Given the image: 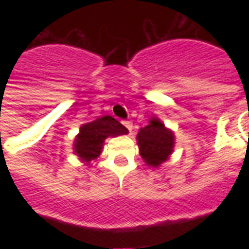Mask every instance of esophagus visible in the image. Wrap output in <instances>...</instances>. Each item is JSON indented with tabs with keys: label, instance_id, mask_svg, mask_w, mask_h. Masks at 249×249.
Segmentation results:
<instances>
[{
	"label": "esophagus",
	"instance_id": "obj_1",
	"mask_svg": "<svg viewBox=\"0 0 249 249\" xmlns=\"http://www.w3.org/2000/svg\"><path fill=\"white\" fill-rule=\"evenodd\" d=\"M123 124L125 125V128H126V129L129 130V132H132V129H133V124H132L130 121H124Z\"/></svg>",
	"mask_w": 249,
	"mask_h": 249
}]
</instances>
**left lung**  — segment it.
Segmentation results:
<instances>
[{"instance_id": "8db88e82", "label": "left lung", "mask_w": 249, "mask_h": 249, "mask_svg": "<svg viewBox=\"0 0 249 249\" xmlns=\"http://www.w3.org/2000/svg\"><path fill=\"white\" fill-rule=\"evenodd\" d=\"M137 145L141 159L148 167L159 168L169 160L175 149V133L159 117H151L144 128L139 129Z\"/></svg>"}]
</instances>
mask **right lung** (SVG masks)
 Masks as SVG:
<instances>
[{"label":"right lung","mask_w":249,"mask_h":249,"mask_svg":"<svg viewBox=\"0 0 249 249\" xmlns=\"http://www.w3.org/2000/svg\"><path fill=\"white\" fill-rule=\"evenodd\" d=\"M126 133L128 129L112 116L98 117L80 126V132L73 141V153L80 161L89 165L101 155L104 142L108 137H117Z\"/></svg>","instance_id":"1"}]
</instances>
